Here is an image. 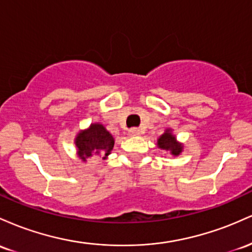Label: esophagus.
I'll use <instances>...</instances> for the list:
<instances>
[{
    "label": "esophagus",
    "mask_w": 252,
    "mask_h": 252,
    "mask_svg": "<svg viewBox=\"0 0 252 252\" xmlns=\"http://www.w3.org/2000/svg\"><path fill=\"white\" fill-rule=\"evenodd\" d=\"M128 133H129V135H132V137H135V135H140L141 131L139 128H137V127H133V128L129 129Z\"/></svg>",
    "instance_id": "34e87169"
}]
</instances>
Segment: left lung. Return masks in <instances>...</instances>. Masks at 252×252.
<instances>
[{
	"label": "left lung",
	"mask_w": 252,
	"mask_h": 252,
	"mask_svg": "<svg viewBox=\"0 0 252 252\" xmlns=\"http://www.w3.org/2000/svg\"><path fill=\"white\" fill-rule=\"evenodd\" d=\"M157 145L159 149L170 152L172 156H179L183 149L182 144H180L179 141L176 140V138H175V135L171 134L170 129H166V131L158 138Z\"/></svg>",
	"instance_id": "obj_1"
}]
</instances>
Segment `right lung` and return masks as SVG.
Instances as JSON below:
<instances>
[{
  "label": "right lung",
  "instance_id": "obj_1",
  "mask_svg": "<svg viewBox=\"0 0 252 252\" xmlns=\"http://www.w3.org/2000/svg\"><path fill=\"white\" fill-rule=\"evenodd\" d=\"M77 155L83 162L94 155L107 158L114 148V138L101 124H92L89 128L81 131L75 139Z\"/></svg>",
  "mask_w": 252,
  "mask_h": 252
}]
</instances>
